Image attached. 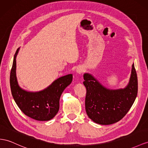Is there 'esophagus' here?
<instances>
[{
    "mask_svg": "<svg viewBox=\"0 0 148 148\" xmlns=\"http://www.w3.org/2000/svg\"><path fill=\"white\" fill-rule=\"evenodd\" d=\"M76 72H77V74H82V73H83V72H84V69H83L82 67L79 66V67H78L77 68Z\"/></svg>",
    "mask_w": 148,
    "mask_h": 148,
    "instance_id": "obj_1",
    "label": "esophagus"
}]
</instances>
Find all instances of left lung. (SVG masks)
I'll return each instance as SVG.
<instances>
[{"label":"left lung","instance_id":"left-lung-1","mask_svg":"<svg viewBox=\"0 0 148 148\" xmlns=\"http://www.w3.org/2000/svg\"><path fill=\"white\" fill-rule=\"evenodd\" d=\"M86 88V111L94 123L103 125L118 122L126 114L138 94V77L134 64L130 82L124 89L104 88L92 75L84 74Z\"/></svg>","mask_w":148,"mask_h":148}]
</instances>
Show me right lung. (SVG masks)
<instances>
[{"instance_id":"add662e5","label":"right lung","mask_w":148,"mask_h":148,"mask_svg":"<svg viewBox=\"0 0 148 148\" xmlns=\"http://www.w3.org/2000/svg\"><path fill=\"white\" fill-rule=\"evenodd\" d=\"M14 57L10 75L11 92L18 107L24 114L37 121H49L54 117L59 109L60 96L73 81V75L68 74L56 80L47 88L42 91L31 92L21 89L16 77V56Z\"/></svg>"}]
</instances>
